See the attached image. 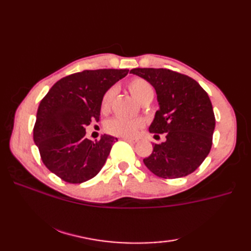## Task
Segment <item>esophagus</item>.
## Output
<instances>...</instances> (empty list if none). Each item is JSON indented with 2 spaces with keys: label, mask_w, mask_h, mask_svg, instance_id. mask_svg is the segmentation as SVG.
Masks as SVG:
<instances>
[{
  "label": "esophagus",
  "mask_w": 251,
  "mask_h": 251,
  "mask_svg": "<svg viewBox=\"0 0 251 251\" xmlns=\"http://www.w3.org/2000/svg\"><path fill=\"white\" fill-rule=\"evenodd\" d=\"M122 139L124 140V141L129 142V143H137L138 141H139L138 139H136V138H127V137H123Z\"/></svg>",
  "instance_id": "esophagus-1"
}]
</instances>
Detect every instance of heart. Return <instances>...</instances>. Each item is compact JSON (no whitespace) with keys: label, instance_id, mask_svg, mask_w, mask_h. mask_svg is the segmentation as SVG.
Wrapping results in <instances>:
<instances>
[{"label":"heart","instance_id":"heart-1","mask_svg":"<svg viewBox=\"0 0 251 251\" xmlns=\"http://www.w3.org/2000/svg\"><path fill=\"white\" fill-rule=\"evenodd\" d=\"M128 89L130 94L141 103L143 100L153 98L154 88L152 85L149 83L147 79L141 77H135L128 83ZM115 95V87L109 88L103 94L102 99H101V110L102 112H106L111 106L112 100ZM143 125V123L139 119H122V117H113L109 120L104 124L105 130L111 135L120 136V137H134L138 130H139Z\"/></svg>","mask_w":251,"mask_h":251}]
</instances>
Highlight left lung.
<instances>
[{
  "label": "left lung",
  "instance_id": "8db88e82",
  "mask_svg": "<svg viewBox=\"0 0 251 251\" xmlns=\"http://www.w3.org/2000/svg\"><path fill=\"white\" fill-rule=\"evenodd\" d=\"M155 88L159 109L149 131L166 135V141L153 145L143 159L157 177H185L200 167L210 152L216 119L211 101L195 79L168 69L130 70Z\"/></svg>",
  "mask_w": 251,
  "mask_h": 251
}]
</instances>
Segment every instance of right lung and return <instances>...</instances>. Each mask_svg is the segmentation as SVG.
I'll return each mask as SVG.
<instances>
[{
  "label": "right lung",
  "mask_w": 251,
  "mask_h": 251,
  "mask_svg": "<svg viewBox=\"0 0 251 251\" xmlns=\"http://www.w3.org/2000/svg\"><path fill=\"white\" fill-rule=\"evenodd\" d=\"M126 69L85 70L62 77L41 100L33 140L52 174L69 183H82L97 175L116 138H85V126L99 121L101 99L112 85L127 75Z\"/></svg>",
  "instance_id": "1"
}]
</instances>
